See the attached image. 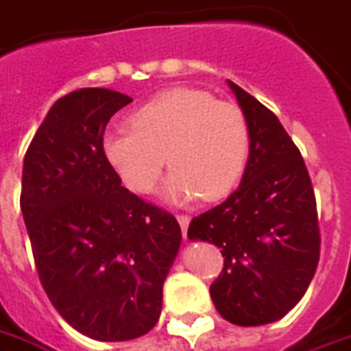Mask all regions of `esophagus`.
<instances>
[{"instance_id": "34e87169", "label": "esophagus", "mask_w": 351, "mask_h": 351, "mask_svg": "<svg viewBox=\"0 0 351 351\" xmlns=\"http://www.w3.org/2000/svg\"><path fill=\"white\" fill-rule=\"evenodd\" d=\"M176 221H178V225H180V228H182V234L186 236V230H188V225H190V217L176 215Z\"/></svg>"}]
</instances>
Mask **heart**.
I'll return each mask as SVG.
<instances>
[{"label":"heart","instance_id":"heart-1","mask_svg":"<svg viewBox=\"0 0 351 351\" xmlns=\"http://www.w3.org/2000/svg\"><path fill=\"white\" fill-rule=\"evenodd\" d=\"M250 126L234 104L217 101L194 88L163 92L130 115V125L101 138L107 165L136 194H149L167 165L165 199L186 204L202 195L213 202L244 176L250 161Z\"/></svg>","mask_w":351,"mask_h":351}]
</instances>
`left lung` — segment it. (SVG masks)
<instances>
[{
  "label": "left lung",
  "mask_w": 351,
  "mask_h": 351,
  "mask_svg": "<svg viewBox=\"0 0 351 351\" xmlns=\"http://www.w3.org/2000/svg\"><path fill=\"white\" fill-rule=\"evenodd\" d=\"M250 126V161L238 190L192 219L190 240L221 247L211 300L228 323L278 321L306 294L321 250L317 204L300 149L273 111L226 80Z\"/></svg>",
  "instance_id": "8db88e82"
}]
</instances>
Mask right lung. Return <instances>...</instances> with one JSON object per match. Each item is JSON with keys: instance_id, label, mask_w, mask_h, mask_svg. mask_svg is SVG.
Instances as JSON below:
<instances>
[{"instance_id": "add662e5", "label": "right lung", "mask_w": 351, "mask_h": 351, "mask_svg": "<svg viewBox=\"0 0 351 351\" xmlns=\"http://www.w3.org/2000/svg\"><path fill=\"white\" fill-rule=\"evenodd\" d=\"M132 97L82 88L57 99L23 165L21 209L36 269L57 313L99 342L149 332L180 247L171 213L121 186L101 138Z\"/></svg>"}]
</instances>
